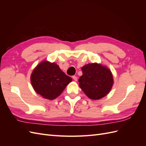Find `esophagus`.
I'll return each instance as SVG.
<instances>
[{
    "mask_svg": "<svg viewBox=\"0 0 146 146\" xmlns=\"http://www.w3.org/2000/svg\"><path fill=\"white\" fill-rule=\"evenodd\" d=\"M72 78L74 79V81H76V82L77 81V78L76 76H72Z\"/></svg>",
    "mask_w": 146,
    "mask_h": 146,
    "instance_id": "1",
    "label": "esophagus"
}]
</instances>
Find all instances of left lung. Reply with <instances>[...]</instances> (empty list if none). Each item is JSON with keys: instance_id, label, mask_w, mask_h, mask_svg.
Masks as SVG:
<instances>
[{"instance_id": "obj_1", "label": "left lung", "mask_w": 146, "mask_h": 146, "mask_svg": "<svg viewBox=\"0 0 146 146\" xmlns=\"http://www.w3.org/2000/svg\"><path fill=\"white\" fill-rule=\"evenodd\" d=\"M83 75L78 79L79 86L88 98L99 100L111 91L114 80L107 66L97 63H89L82 68Z\"/></svg>"}]
</instances>
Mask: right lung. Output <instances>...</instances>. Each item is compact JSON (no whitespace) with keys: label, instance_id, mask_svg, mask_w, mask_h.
<instances>
[{"label":"right lung","instance_id":"add662e5","mask_svg":"<svg viewBox=\"0 0 146 146\" xmlns=\"http://www.w3.org/2000/svg\"><path fill=\"white\" fill-rule=\"evenodd\" d=\"M72 80L58 64L47 60L39 63L33 70L30 76L31 83L35 91L48 100L58 98Z\"/></svg>","mask_w":146,"mask_h":146}]
</instances>
